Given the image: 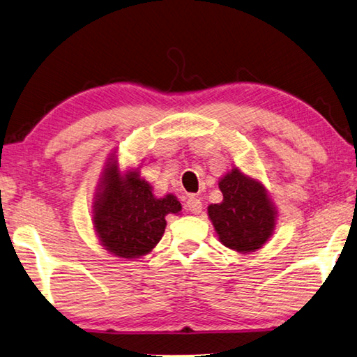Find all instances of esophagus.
Segmentation results:
<instances>
[{
  "instance_id": "1",
  "label": "esophagus",
  "mask_w": 357,
  "mask_h": 357,
  "mask_svg": "<svg viewBox=\"0 0 357 357\" xmlns=\"http://www.w3.org/2000/svg\"><path fill=\"white\" fill-rule=\"evenodd\" d=\"M186 210H190L192 214H199L202 211V202L200 199L191 196L190 199L186 200Z\"/></svg>"
}]
</instances>
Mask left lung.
Segmentation results:
<instances>
[{
    "label": "left lung",
    "mask_w": 357,
    "mask_h": 357,
    "mask_svg": "<svg viewBox=\"0 0 357 357\" xmlns=\"http://www.w3.org/2000/svg\"><path fill=\"white\" fill-rule=\"evenodd\" d=\"M220 204L208 206L219 241L239 253L257 252L272 238L278 211L258 178L233 166L219 178Z\"/></svg>",
    "instance_id": "8db88e82"
}]
</instances>
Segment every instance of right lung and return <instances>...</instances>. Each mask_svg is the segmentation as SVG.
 <instances>
[{"label":"right lung","instance_id":"obj_1","mask_svg":"<svg viewBox=\"0 0 357 357\" xmlns=\"http://www.w3.org/2000/svg\"><path fill=\"white\" fill-rule=\"evenodd\" d=\"M180 211L174 194L157 197L139 167H121L118 151L110 153L91 205L93 230L104 250L124 259L144 257L163 236L167 214Z\"/></svg>","mask_w":357,"mask_h":357}]
</instances>
